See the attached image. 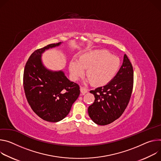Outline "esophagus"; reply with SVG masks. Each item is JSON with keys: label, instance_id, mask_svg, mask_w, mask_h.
I'll return each instance as SVG.
<instances>
[{"label": "esophagus", "instance_id": "34e87169", "mask_svg": "<svg viewBox=\"0 0 161 161\" xmlns=\"http://www.w3.org/2000/svg\"><path fill=\"white\" fill-rule=\"evenodd\" d=\"M80 93L82 95H84L85 93H87V90L84 87H80Z\"/></svg>", "mask_w": 161, "mask_h": 161}]
</instances>
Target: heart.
<instances>
[{"label":"heart","mask_w":161,"mask_h":161,"mask_svg":"<svg viewBox=\"0 0 161 161\" xmlns=\"http://www.w3.org/2000/svg\"><path fill=\"white\" fill-rule=\"evenodd\" d=\"M120 67L118 57L106 50H94L81 54L79 60L73 58L69 63L70 78L77 80L84 74L87 81L95 86L109 83L116 75Z\"/></svg>","instance_id":"1"}]
</instances>
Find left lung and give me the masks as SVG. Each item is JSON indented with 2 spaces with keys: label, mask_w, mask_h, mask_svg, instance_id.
Returning a JSON list of instances; mask_svg holds the SVG:
<instances>
[{
  "label": "left lung",
  "mask_w": 161,
  "mask_h": 161,
  "mask_svg": "<svg viewBox=\"0 0 161 161\" xmlns=\"http://www.w3.org/2000/svg\"><path fill=\"white\" fill-rule=\"evenodd\" d=\"M133 83V67L125 54L115 77L105 86L90 91L95 98L94 103L88 108L91 119L99 125H105L119 118L129 102Z\"/></svg>",
  "instance_id": "8db88e82"
}]
</instances>
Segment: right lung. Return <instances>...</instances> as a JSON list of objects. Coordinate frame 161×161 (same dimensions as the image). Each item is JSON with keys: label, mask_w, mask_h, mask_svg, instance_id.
<instances>
[{"label": "right lung", "mask_w": 161, "mask_h": 161, "mask_svg": "<svg viewBox=\"0 0 161 161\" xmlns=\"http://www.w3.org/2000/svg\"><path fill=\"white\" fill-rule=\"evenodd\" d=\"M61 44H50L35 50L24 71V88L29 105L39 117L49 122L64 119L80 95L79 86L68 80L63 71H52L43 64L42 53Z\"/></svg>", "instance_id": "add662e5"}]
</instances>
